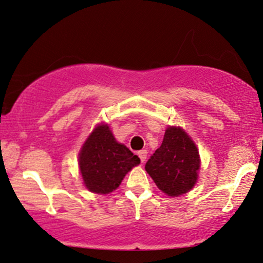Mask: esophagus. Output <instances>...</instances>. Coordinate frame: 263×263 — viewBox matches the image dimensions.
I'll use <instances>...</instances> for the list:
<instances>
[{
  "label": "esophagus",
  "instance_id": "1",
  "mask_svg": "<svg viewBox=\"0 0 263 263\" xmlns=\"http://www.w3.org/2000/svg\"><path fill=\"white\" fill-rule=\"evenodd\" d=\"M138 156L140 157V161L144 163L146 161V158H147V151H146V149H141V151L138 152Z\"/></svg>",
  "mask_w": 263,
  "mask_h": 263
}]
</instances>
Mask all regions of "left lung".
Segmentation results:
<instances>
[{
  "label": "left lung",
  "instance_id": "obj_1",
  "mask_svg": "<svg viewBox=\"0 0 263 263\" xmlns=\"http://www.w3.org/2000/svg\"><path fill=\"white\" fill-rule=\"evenodd\" d=\"M199 168L198 148L180 127L166 128L161 147L145 165L157 187L172 197L181 196L193 189Z\"/></svg>",
  "mask_w": 263,
  "mask_h": 263
}]
</instances>
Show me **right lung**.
Instances as JSON below:
<instances>
[{
    "instance_id": "right-lung-1",
    "label": "right lung",
    "mask_w": 263,
    "mask_h": 263,
    "mask_svg": "<svg viewBox=\"0 0 263 263\" xmlns=\"http://www.w3.org/2000/svg\"><path fill=\"white\" fill-rule=\"evenodd\" d=\"M140 164V158L119 144L107 124H99L88 136L78 165L84 186L90 192L107 194L121 185L125 174Z\"/></svg>"
}]
</instances>
